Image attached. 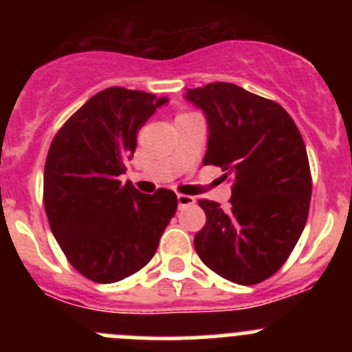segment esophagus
Listing matches in <instances>:
<instances>
[{
  "instance_id": "obj_1",
  "label": "esophagus",
  "mask_w": 352,
  "mask_h": 352,
  "mask_svg": "<svg viewBox=\"0 0 352 352\" xmlns=\"http://www.w3.org/2000/svg\"><path fill=\"white\" fill-rule=\"evenodd\" d=\"M177 202H179V208H187V206H192L196 202V199L192 196H186V194H177Z\"/></svg>"
}]
</instances>
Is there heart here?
I'll return each mask as SVG.
<instances>
[{
  "label": "heart",
  "instance_id": "obj_1",
  "mask_svg": "<svg viewBox=\"0 0 352 352\" xmlns=\"http://www.w3.org/2000/svg\"><path fill=\"white\" fill-rule=\"evenodd\" d=\"M182 116H186V113H182Z\"/></svg>",
  "mask_w": 352,
  "mask_h": 352
}]
</instances>
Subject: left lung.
I'll use <instances>...</instances> for the list:
<instances>
[{
    "mask_svg": "<svg viewBox=\"0 0 352 352\" xmlns=\"http://www.w3.org/2000/svg\"><path fill=\"white\" fill-rule=\"evenodd\" d=\"M208 122L204 165L235 179L230 209L199 201L206 225L194 247L211 271L235 285L271 278L289 257L308 218L311 177L307 148L289 113L233 83L184 94Z\"/></svg>",
    "mask_w": 352,
    "mask_h": 352,
    "instance_id": "8db88e82",
    "label": "left lung"
}]
</instances>
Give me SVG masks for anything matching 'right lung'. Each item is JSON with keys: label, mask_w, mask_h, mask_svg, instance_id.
Segmentation results:
<instances>
[{"label": "right lung", "mask_w": 352, "mask_h": 352, "mask_svg": "<svg viewBox=\"0 0 352 352\" xmlns=\"http://www.w3.org/2000/svg\"><path fill=\"white\" fill-rule=\"evenodd\" d=\"M166 102L110 87L76 110L49 148L45 214L67 261L90 281L109 285L143 269L175 214L173 190L148 196L119 180L138 129Z\"/></svg>", "instance_id": "obj_1"}]
</instances>
